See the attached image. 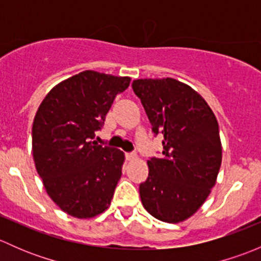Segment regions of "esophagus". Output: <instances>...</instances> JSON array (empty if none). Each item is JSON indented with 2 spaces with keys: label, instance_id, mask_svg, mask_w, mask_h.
I'll return each instance as SVG.
<instances>
[{
  "label": "esophagus",
  "instance_id": "34e87169",
  "mask_svg": "<svg viewBox=\"0 0 261 261\" xmlns=\"http://www.w3.org/2000/svg\"><path fill=\"white\" fill-rule=\"evenodd\" d=\"M126 159H127L128 162L136 160L138 159V154H136V152H127V154H126Z\"/></svg>",
  "mask_w": 261,
  "mask_h": 261
}]
</instances>
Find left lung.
I'll list each match as a JSON object with an SVG mask.
<instances>
[{"mask_svg":"<svg viewBox=\"0 0 261 261\" xmlns=\"http://www.w3.org/2000/svg\"><path fill=\"white\" fill-rule=\"evenodd\" d=\"M133 89L152 131L164 135L162 158L147 160L149 177L139 188L143 206L163 222H183L201 208L217 180V118L198 92L174 78L136 80Z\"/></svg>","mask_w":261,"mask_h":261,"instance_id":"8db88e82","label":"left lung"}]
</instances>
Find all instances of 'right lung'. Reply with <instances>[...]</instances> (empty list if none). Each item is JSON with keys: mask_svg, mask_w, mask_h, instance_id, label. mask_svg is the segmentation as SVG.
<instances>
[{"mask_svg": "<svg viewBox=\"0 0 261 261\" xmlns=\"http://www.w3.org/2000/svg\"><path fill=\"white\" fill-rule=\"evenodd\" d=\"M130 77L84 70L53 87L33 123V156L44 188L54 203L75 218L106 211L125 162V154L94 141L116 94Z\"/></svg>", "mask_w": 261, "mask_h": 261, "instance_id": "add662e5", "label": "right lung"}]
</instances>
